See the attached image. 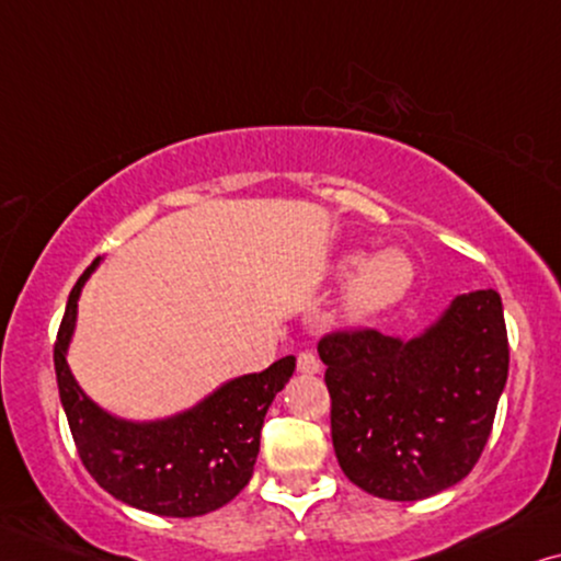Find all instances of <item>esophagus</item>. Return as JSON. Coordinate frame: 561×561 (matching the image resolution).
Segmentation results:
<instances>
[{"instance_id":"esophagus-1","label":"esophagus","mask_w":561,"mask_h":561,"mask_svg":"<svg viewBox=\"0 0 561 561\" xmlns=\"http://www.w3.org/2000/svg\"><path fill=\"white\" fill-rule=\"evenodd\" d=\"M297 369H300L302 375H318L320 371L318 356L312 354V351H300V354H297Z\"/></svg>"}]
</instances>
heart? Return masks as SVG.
<instances>
[{
	"label": "heart",
	"instance_id": "1",
	"mask_svg": "<svg viewBox=\"0 0 561 561\" xmlns=\"http://www.w3.org/2000/svg\"><path fill=\"white\" fill-rule=\"evenodd\" d=\"M341 268L343 272L356 268L348 285V310L356 316H371V312L385 310L402 300L415 276L413 261L394 249L377 253L367 261L348 256Z\"/></svg>",
	"mask_w": 561,
	"mask_h": 561
}]
</instances>
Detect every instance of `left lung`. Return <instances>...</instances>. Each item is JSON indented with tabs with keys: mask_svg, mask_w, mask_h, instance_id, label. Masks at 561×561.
<instances>
[{
	"mask_svg": "<svg viewBox=\"0 0 561 561\" xmlns=\"http://www.w3.org/2000/svg\"><path fill=\"white\" fill-rule=\"evenodd\" d=\"M331 394L335 459L356 488L423 500L472 472L507 379V331L495 289L459 295L413 341L348 328L318 341Z\"/></svg>",
	"mask_w": 561,
	"mask_h": 561,
	"instance_id": "8db88e82",
	"label": "left lung"
}]
</instances>
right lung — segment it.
Wrapping results in <instances>:
<instances>
[{"label": "right lung", "instance_id": "obj_1", "mask_svg": "<svg viewBox=\"0 0 561 561\" xmlns=\"http://www.w3.org/2000/svg\"><path fill=\"white\" fill-rule=\"evenodd\" d=\"M94 266L96 261L73 285L54 346L58 394L81 465L112 497L140 511L171 518L218 511L251 480L261 425L274 394L293 377L295 356L222 385L169 421H117L79 390L66 364L79 293Z\"/></svg>", "mask_w": 561, "mask_h": 561}]
</instances>
